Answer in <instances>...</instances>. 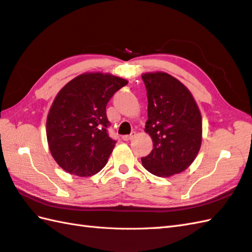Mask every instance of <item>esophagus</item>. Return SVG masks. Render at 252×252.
Masks as SVG:
<instances>
[{
	"label": "esophagus",
	"mask_w": 252,
	"mask_h": 252,
	"mask_svg": "<svg viewBox=\"0 0 252 252\" xmlns=\"http://www.w3.org/2000/svg\"><path fill=\"white\" fill-rule=\"evenodd\" d=\"M134 136H135V132H132L130 135H123V136H121V138L123 141H131L134 138Z\"/></svg>",
	"instance_id": "1"
}]
</instances>
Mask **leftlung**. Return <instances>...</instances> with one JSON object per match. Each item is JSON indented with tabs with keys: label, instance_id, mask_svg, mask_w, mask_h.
<instances>
[{
	"label": "left lung",
	"instance_id": "1",
	"mask_svg": "<svg viewBox=\"0 0 252 252\" xmlns=\"http://www.w3.org/2000/svg\"><path fill=\"white\" fill-rule=\"evenodd\" d=\"M148 98L145 131L153 151L142 158L149 172L167 178L184 171L201 145V115L192 95L178 79L164 72L142 76Z\"/></svg>",
	"mask_w": 252,
	"mask_h": 252
}]
</instances>
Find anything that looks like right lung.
I'll use <instances>...</instances> for the list:
<instances>
[{
  "label": "right lung",
  "mask_w": 252,
  "mask_h": 252,
  "mask_svg": "<svg viewBox=\"0 0 252 252\" xmlns=\"http://www.w3.org/2000/svg\"><path fill=\"white\" fill-rule=\"evenodd\" d=\"M127 84L108 73H83L63 87L46 120L53 158L68 173L96 174L105 167L117 141L108 134L106 106Z\"/></svg>",
  "instance_id": "add662e5"
}]
</instances>
